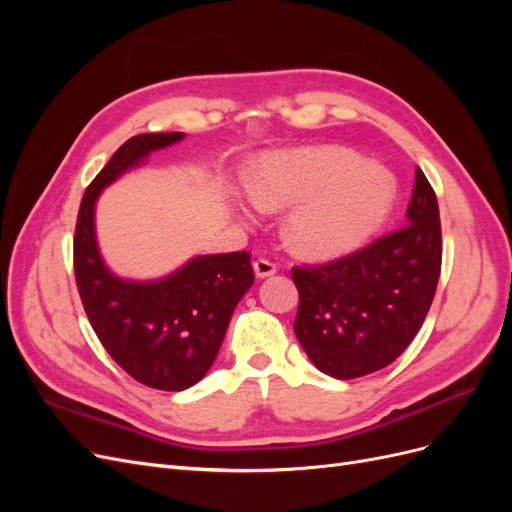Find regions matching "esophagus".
<instances>
[{
	"label": "esophagus",
	"mask_w": 512,
	"mask_h": 512,
	"mask_svg": "<svg viewBox=\"0 0 512 512\" xmlns=\"http://www.w3.org/2000/svg\"><path fill=\"white\" fill-rule=\"evenodd\" d=\"M275 271H277V267L273 265L271 260L260 258V260L254 262V273H256V277H260V280H265V277L275 275Z\"/></svg>",
	"instance_id": "obj_1"
}]
</instances>
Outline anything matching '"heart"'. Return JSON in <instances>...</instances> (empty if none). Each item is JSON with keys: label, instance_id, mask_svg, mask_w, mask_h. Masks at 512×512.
<instances>
[{"label": "heart", "instance_id": "1", "mask_svg": "<svg viewBox=\"0 0 512 512\" xmlns=\"http://www.w3.org/2000/svg\"><path fill=\"white\" fill-rule=\"evenodd\" d=\"M250 192L265 209H288L284 239L307 258H337L374 239L393 215L399 183L386 166L342 147L265 153Z\"/></svg>", "mask_w": 512, "mask_h": 512}]
</instances>
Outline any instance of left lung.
Segmentation results:
<instances>
[{"label":"left lung","instance_id":"obj_1","mask_svg":"<svg viewBox=\"0 0 512 512\" xmlns=\"http://www.w3.org/2000/svg\"><path fill=\"white\" fill-rule=\"evenodd\" d=\"M408 224L342 260L292 269L299 290L294 333L322 374L352 380L404 352L436 294L442 230L436 192L416 168Z\"/></svg>","mask_w":512,"mask_h":512}]
</instances>
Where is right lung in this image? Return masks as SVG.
<instances>
[{"instance_id": "1", "label": "right lung", "mask_w": 512, "mask_h": 512, "mask_svg": "<svg viewBox=\"0 0 512 512\" xmlns=\"http://www.w3.org/2000/svg\"><path fill=\"white\" fill-rule=\"evenodd\" d=\"M183 138L160 132L123 143L87 188L74 235V275L91 327L121 369L160 391L190 389L205 378L232 312L254 284L247 252L192 256L156 280H130L106 265L96 232L100 194Z\"/></svg>"}]
</instances>
